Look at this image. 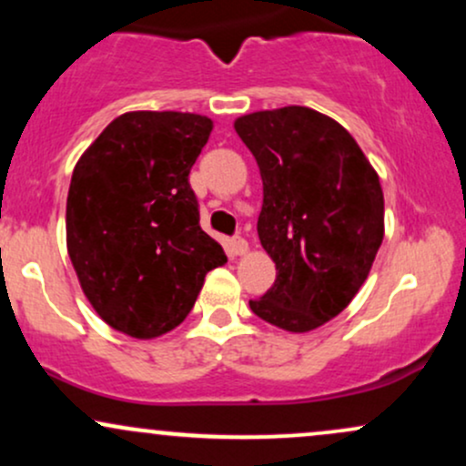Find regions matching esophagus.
<instances>
[{"label": "esophagus", "instance_id": "34e87169", "mask_svg": "<svg viewBox=\"0 0 466 466\" xmlns=\"http://www.w3.org/2000/svg\"><path fill=\"white\" fill-rule=\"evenodd\" d=\"M229 251H232L234 256L248 254V251H249V243H248V240H245V238H240V237L232 238V240H229Z\"/></svg>", "mask_w": 466, "mask_h": 466}]
</instances>
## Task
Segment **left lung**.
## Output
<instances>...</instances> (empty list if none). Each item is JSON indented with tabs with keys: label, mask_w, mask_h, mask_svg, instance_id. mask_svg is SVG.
Returning a JSON list of instances; mask_svg holds the SVG:
<instances>
[{
	"label": "left lung",
	"mask_w": 466,
	"mask_h": 466,
	"mask_svg": "<svg viewBox=\"0 0 466 466\" xmlns=\"http://www.w3.org/2000/svg\"><path fill=\"white\" fill-rule=\"evenodd\" d=\"M263 179L258 238L276 282L249 309L307 333L339 315L366 282L383 240L377 170L339 122L309 109L256 111L234 122Z\"/></svg>",
	"instance_id": "obj_1"
}]
</instances>
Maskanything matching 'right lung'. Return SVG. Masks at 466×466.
Segmentation results:
<instances>
[{
    "mask_svg": "<svg viewBox=\"0 0 466 466\" xmlns=\"http://www.w3.org/2000/svg\"><path fill=\"white\" fill-rule=\"evenodd\" d=\"M212 120L181 111L117 116L74 166L67 254L111 329L137 339L179 326L203 278L228 263L199 226L190 168Z\"/></svg>",
    "mask_w": 466,
    "mask_h": 466,
    "instance_id": "obj_1",
    "label": "right lung"
}]
</instances>
